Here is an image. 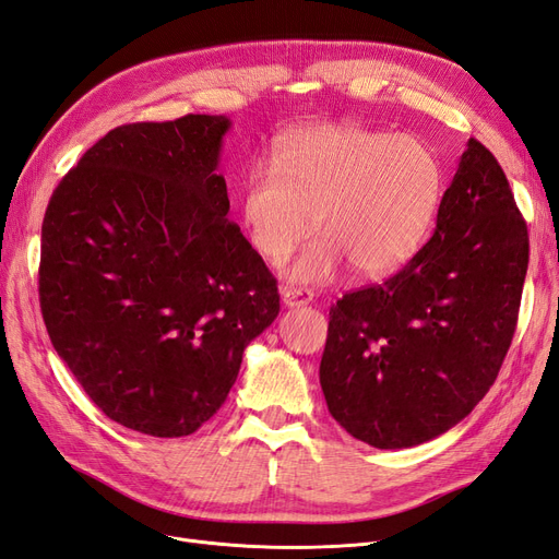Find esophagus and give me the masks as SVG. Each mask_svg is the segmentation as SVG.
Returning a JSON list of instances; mask_svg holds the SVG:
<instances>
[{
	"label": "esophagus",
	"instance_id": "34e87169",
	"mask_svg": "<svg viewBox=\"0 0 559 559\" xmlns=\"http://www.w3.org/2000/svg\"><path fill=\"white\" fill-rule=\"evenodd\" d=\"M280 294H282L284 307H288V310H294V307L310 305L312 298H314L310 288H298V286H282Z\"/></svg>",
	"mask_w": 559,
	"mask_h": 559
}]
</instances>
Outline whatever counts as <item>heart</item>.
Listing matches in <instances>:
<instances>
[{
    "label": "heart",
    "mask_w": 559,
    "mask_h": 559,
    "mask_svg": "<svg viewBox=\"0 0 559 559\" xmlns=\"http://www.w3.org/2000/svg\"><path fill=\"white\" fill-rule=\"evenodd\" d=\"M444 194V166L430 143L354 122L296 129L273 166L257 164L242 185L240 213L257 254L282 263L294 282H329L346 265L368 277L407 263Z\"/></svg>",
    "instance_id": "heart-1"
}]
</instances>
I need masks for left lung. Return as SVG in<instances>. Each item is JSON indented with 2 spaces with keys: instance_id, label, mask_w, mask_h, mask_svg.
Masks as SVG:
<instances>
[{
  "instance_id": "1",
  "label": "left lung",
  "mask_w": 559,
  "mask_h": 559,
  "mask_svg": "<svg viewBox=\"0 0 559 559\" xmlns=\"http://www.w3.org/2000/svg\"><path fill=\"white\" fill-rule=\"evenodd\" d=\"M527 261L504 170L469 139L432 238L397 275L331 307L319 381L333 418L374 449L457 426L502 368Z\"/></svg>"
}]
</instances>
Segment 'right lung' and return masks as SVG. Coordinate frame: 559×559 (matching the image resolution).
Instances as JSON below:
<instances>
[{
    "label": "right lung",
    "instance_id": "1",
    "mask_svg": "<svg viewBox=\"0 0 559 559\" xmlns=\"http://www.w3.org/2000/svg\"><path fill=\"white\" fill-rule=\"evenodd\" d=\"M226 115L108 131L52 191L38 298L55 352L108 418L185 437L213 418L277 282L228 222Z\"/></svg>",
    "mask_w": 559,
    "mask_h": 559
}]
</instances>
